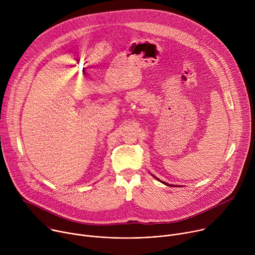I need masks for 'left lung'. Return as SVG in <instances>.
Segmentation results:
<instances>
[{"mask_svg": "<svg viewBox=\"0 0 255 255\" xmlns=\"http://www.w3.org/2000/svg\"><path fill=\"white\" fill-rule=\"evenodd\" d=\"M151 175H153V174H151ZM153 177H154V178H156L157 180H159V179H158L157 177H155L154 175H153ZM159 181H161V180H159ZM161 183H162V184H164V185H166V186H169V187H170V186H171V187H178V186H173V185H169V184H166V183H164V181H161Z\"/></svg>", "mask_w": 255, "mask_h": 255, "instance_id": "8db88e82", "label": "left lung"}]
</instances>
